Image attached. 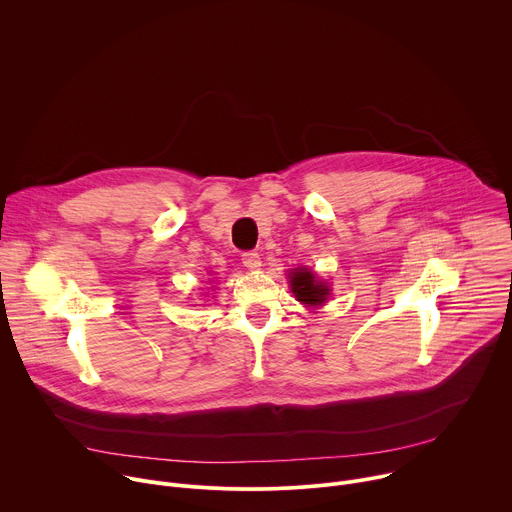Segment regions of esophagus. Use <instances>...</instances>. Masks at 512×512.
I'll return each instance as SVG.
<instances>
[{
	"instance_id": "esophagus-1",
	"label": "esophagus",
	"mask_w": 512,
	"mask_h": 512,
	"mask_svg": "<svg viewBox=\"0 0 512 512\" xmlns=\"http://www.w3.org/2000/svg\"><path fill=\"white\" fill-rule=\"evenodd\" d=\"M241 261H243V265H245L247 269H251V271H257V269L261 267V257H259L257 251H245V253L241 255Z\"/></svg>"
}]
</instances>
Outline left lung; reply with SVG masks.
Returning <instances> with one entry per match:
<instances>
[{"label":"left lung","mask_w":512,"mask_h":512,"mask_svg":"<svg viewBox=\"0 0 512 512\" xmlns=\"http://www.w3.org/2000/svg\"><path fill=\"white\" fill-rule=\"evenodd\" d=\"M291 291H294L298 302L308 306H320L326 302L330 289L322 281H318L312 271L296 269V273L291 275Z\"/></svg>","instance_id":"obj_1"}]
</instances>
